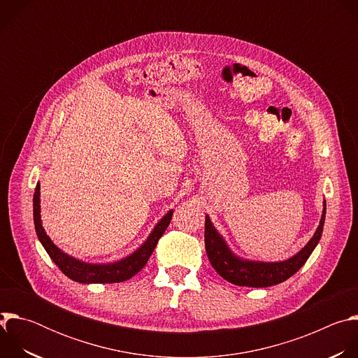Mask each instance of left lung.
<instances>
[{"mask_svg": "<svg viewBox=\"0 0 358 358\" xmlns=\"http://www.w3.org/2000/svg\"><path fill=\"white\" fill-rule=\"evenodd\" d=\"M326 218V201L324 210L320 220V225L315 232L313 238L309 241L299 253L283 262L265 264V262H249L236 258L229 250L222 236L215 231L211 220L206 217V250L213 268L220 273L225 280L248 287H268L285 282L293 276L309 259L312 252L320 241L323 225Z\"/></svg>", "mask_w": 358, "mask_h": 358, "instance_id": "obj_1", "label": "left lung"}]
</instances>
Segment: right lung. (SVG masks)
Masks as SVG:
<instances>
[{
	"label": "right lung",
	"mask_w": 358,
	"mask_h": 358,
	"mask_svg": "<svg viewBox=\"0 0 358 358\" xmlns=\"http://www.w3.org/2000/svg\"><path fill=\"white\" fill-rule=\"evenodd\" d=\"M39 211V184H36L34 192V224L36 235L50 259L57 264V266L68 278L79 283H116L133 278L144 268L152 250L157 246L159 239L163 236L173 218V211H169L164 218L156 225V228L152 229L147 241L134 253H131L130 257L109 265H90L68 257L66 253H64L58 246L54 245V242L49 239L42 228Z\"/></svg>",
	"instance_id": "obj_1"
}]
</instances>
